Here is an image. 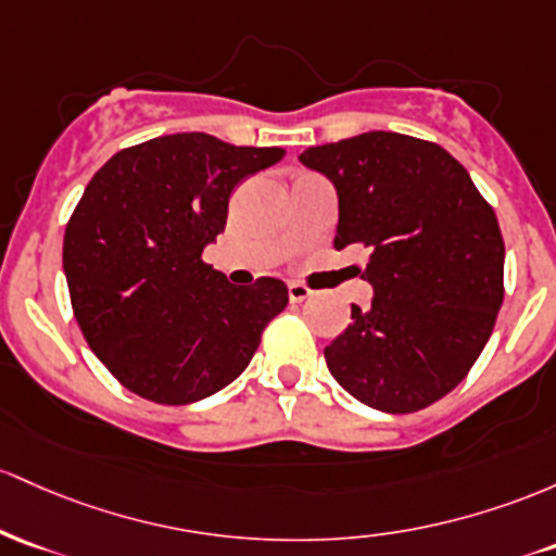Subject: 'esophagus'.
<instances>
[{"mask_svg":"<svg viewBox=\"0 0 556 556\" xmlns=\"http://www.w3.org/2000/svg\"><path fill=\"white\" fill-rule=\"evenodd\" d=\"M309 296H312V289H307V286H304V283H289L291 304L304 302V299H309Z\"/></svg>","mask_w":556,"mask_h":556,"instance_id":"obj_1","label":"esophagus"}]
</instances>
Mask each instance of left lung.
Listing matches in <instances>:
<instances>
[{
  "instance_id": "obj_1",
  "label": "left lung",
  "mask_w": 556,
  "mask_h": 556,
  "mask_svg": "<svg viewBox=\"0 0 556 556\" xmlns=\"http://www.w3.org/2000/svg\"><path fill=\"white\" fill-rule=\"evenodd\" d=\"M339 194L333 247H367L372 304L326 346L330 376L367 407L407 415L476 365L504 302V241L470 173L439 143L370 130L309 147Z\"/></svg>"
}]
</instances>
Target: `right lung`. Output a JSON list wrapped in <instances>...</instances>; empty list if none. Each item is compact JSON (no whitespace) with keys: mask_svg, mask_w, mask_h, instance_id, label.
Listing matches in <instances>:
<instances>
[{"mask_svg":"<svg viewBox=\"0 0 556 556\" xmlns=\"http://www.w3.org/2000/svg\"><path fill=\"white\" fill-rule=\"evenodd\" d=\"M210 134L136 143L93 173L62 241L73 315L102 365L157 404H191L247 370L286 309L278 278L233 286L202 260L230 191L283 160Z\"/></svg>","mask_w":556,"mask_h":556,"instance_id":"1","label":"right lung"}]
</instances>
